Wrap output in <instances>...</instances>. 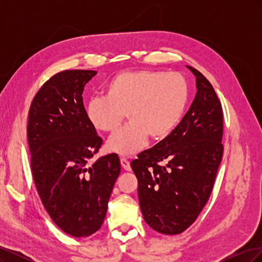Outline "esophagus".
Wrapping results in <instances>:
<instances>
[{
	"label": "esophagus",
	"instance_id": "obj_1",
	"mask_svg": "<svg viewBox=\"0 0 262 262\" xmlns=\"http://www.w3.org/2000/svg\"><path fill=\"white\" fill-rule=\"evenodd\" d=\"M120 163H121V166L122 168L126 171H131V166H130V162L128 160H125V158H121L120 160Z\"/></svg>",
	"mask_w": 262,
	"mask_h": 262
}]
</instances>
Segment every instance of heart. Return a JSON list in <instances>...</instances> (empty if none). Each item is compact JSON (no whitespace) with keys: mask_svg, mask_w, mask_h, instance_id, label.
I'll list each match as a JSON object with an SVG mask.
<instances>
[{"mask_svg":"<svg viewBox=\"0 0 262 262\" xmlns=\"http://www.w3.org/2000/svg\"><path fill=\"white\" fill-rule=\"evenodd\" d=\"M189 98L186 78L178 73L141 70L118 74L105 96L92 98L85 115L95 130L113 132L124 118L129 122L107 141L110 152L122 156L138 153L147 138L163 140L180 122Z\"/></svg>","mask_w":262,"mask_h":262,"instance_id":"b5f03b06","label":"heart"}]
</instances>
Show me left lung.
<instances>
[{"label": "left lung", "instance_id": "1", "mask_svg": "<svg viewBox=\"0 0 262 262\" xmlns=\"http://www.w3.org/2000/svg\"><path fill=\"white\" fill-rule=\"evenodd\" d=\"M196 94L173 131L131 162L140 208L148 226L180 234L196 220L212 192L223 156V110L211 83L199 71Z\"/></svg>", "mask_w": 262, "mask_h": 262}]
</instances>
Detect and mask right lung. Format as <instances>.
<instances>
[{"instance_id": "right-lung-1", "label": "right lung", "mask_w": 262, "mask_h": 262, "mask_svg": "<svg viewBox=\"0 0 262 262\" xmlns=\"http://www.w3.org/2000/svg\"><path fill=\"white\" fill-rule=\"evenodd\" d=\"M96 71L53 75L31 101L27 138L36 189L63 232L86 237L101 227L120 173L117 154L92 158L102 140L85 115L82 94Z\"/></svg>"}]
</instances>
